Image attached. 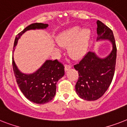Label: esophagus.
<instances>
[{"mask_svg": "<svg viewBox=\"0 0 127 127\" xmlns=\"http://www.w3.org/2000/svg\"><path fill=\"white\" fill-rule=\"evenodd\" d=\"M72 67L71 65H68V64H65V66H64V70H65L66 71H67L68 70L70 69V68Z\"/></svg>", "mask_w": 127, "mask_h": 127, "instance_id": "obj_1", "label": "esophagus"}]
</instances>
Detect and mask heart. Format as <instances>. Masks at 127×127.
Here are the masks:
<instances>
[{
    "mask_svg": "<svg viewBox=\"0 0 127 127\" xmlns=\"http://www.w3.org/2000/svg\"><path fill=\"white\" fill-rule=\"evenodd\" d=\"M89 29L75 26L63 31L58 35L57 41L61 47H67L68 55L74 59H79L86 53L90 40ZM58 51H59L57 49Z\"/></svg>",
    "mask_w": 127,
    "mask_h": 127,
    "instance_id": "1",
    "label": "heart"
}]
</instances>
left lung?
I'll list each match as a JSON object with an SVG mask.
<instances>
[{"label":"left lung","mask_w":127,"mask_h":127,"mask_svg":"<svg viewBox=\"0 0 127 127\" xmlns=\"http://www.w3.org/2000/svg\"><path fill=\"white\" fill-rule=\"evenodd\" d=\"M97 41L109 40L113 49L105 58L89 51L79 63L74 66L79 76L76 92L80 98L87 101L100 98L107 90L114 76L116 64L117 47L112 30L99 20L97 21Z\"/></svg>","instance_id":"left-lung-1"}]
</instances>
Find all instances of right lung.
I'll return each instance as SVG.
<instances>
[{
    "label": "right lung",
    "instance_id": "1",
    "mask_svg": "<svg viewBox=\"0 0 127 127\" xmlns=\"http://www.w3.org/2000/svg\"><path fill=\"white\" fill-rule=\"evenodd\" d=\"M48 26L47 24L34 23L26 27L16 37L14 49L20 36L26 31L46 29ZM12 66L16 82L23 94L28 99L37 104H44L53 99L56 94L57 83L64 74L63 64L57 59L47 60L37 71L30 74L20 72L13 57Z\"/></svg>",
    "mask_w": 127,
    "mask_h": 127
}]
</instances>
